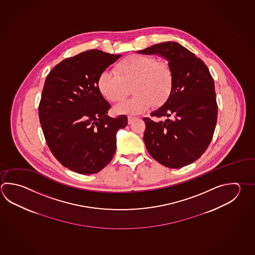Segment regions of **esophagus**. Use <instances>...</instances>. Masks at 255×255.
<instances>
[{"instance_id": "1", "label": "esophagus", "mask_w": 255, "mask_h": 255, "mask_svg": "<svg viewBox=\"0 0 255 255\" xmlns=\"http://www.w3.org/2000/svg\"><path fill=\"white\" fill-rule=\"evenodd\" d=\"M137 118L136 117H133V116H128V124L130 125L132 122H134Z\"/></svg>"}]
</instances>
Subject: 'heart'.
Masks as SVG:
<instances>
[{
    "instance_id": "obj_1",
    "label": "heart",
    "mask_w": 255,
    "mask_h": 255,
    "mask_svg": "<svg viewBox=\"0 0 255 255\" xmlns=\"http://www.w3.org/2000/svg\"><path fill=\"white\" fill-rule=\"evenodd\" d=\"M131 86L134 95L115 107L117 114L139 115L151 105L160 106L168 99L173 77L166 63L158 62L147 55L134 54L121 60L116 72L104 70L97 78V88L108 101L117 103L126 96V86Z\"/></svg>"
}]
</instances>
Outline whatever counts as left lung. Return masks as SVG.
<instances>
[{
  "mask_svg": "<svg viewBox=\"0 0 255 255\" xmlns=\"http://www.w3.org/2000/svg\"><path fill=\"white\" fill-rule=\"evenodd\" d=\"M136 53L158 55L168 61L173 83L163 106L144 118V139L149 155L171 168L199 159L211 142L217 119L215 84L205 63L174 41L155 44Z\"/></svg>",
  "mask_w": 255,
  "mask_h": 255,
  "instance_id": "left-lung-1",
  "label": "left lung"
}]
</instances>
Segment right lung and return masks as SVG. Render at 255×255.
Masks as SVG:
<instances>
[{
  "mask_svg": "<svg viewBox=\"0 0 255 255\" xmlns=\"http://www.w3.org/2000/svg\"><path fill=\"white\" fill-rule=\"evenodd\" d=\"M122 55L91 49L66 58L45 80L39 122L48 148L64 167L77 173L99 172L116 150V134L126 116L112 118L97 88L100 73Z\"/></svg>",
  "mask_w": 255,
  "mask_h": 255,
  "instance_id": "add662e5",
  "label": "right lung"
}]
</instances>
